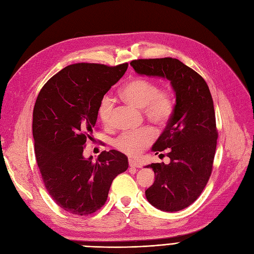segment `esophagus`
I'll use <instances>...</instances> for the list:
<instances>
[{
	"mask_svg": "<svg viewBox=\"0 0 254 254\" xmlns=\"http://www.w3.org/2000/svg\"><path fill=\"white\" fill-rule=\"evenodd\" d=\"M129 166L130 167H133V168H137V167H140V164L137 163V162H135L134 160L129 159Z\"/></svg>",
	"mask_w": 254,
	"mask_h": 254,
	"instance_id": "esophagus-1",
	"label": "esophagus"
}]
</instances>
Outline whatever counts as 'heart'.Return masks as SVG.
I'll use <instances>...</instances> for the list:
<instances>
[{"label":"heart","instance_id":"b5f03b06","mask_svg":"<svg viewBox=\"0 0 254 254\" xmlns=\"http://www.w3.org/2000/svg\"><path fill=\"white\" fill-rule=\"evenodd\" d=\"M123 102L132 105L143 111L145 118L159 127L167 125L175 112V97L173 92L159 89V84L146 77H133L128 80L120 92ZM97 114L103 124L108 125L112 115V101L105 96L99 103ZM155 130L144 127L139 131L124 132L113 141V146L119 151L129 157H137L153 142Z\"/></svg>","mask_w":254,"mask_h":254}]
</instances>
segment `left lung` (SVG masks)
<instances>
[{
    "instance_id": "obj_1",
    "label": "left lung",
    "mask_w": 254,
    "mask_h": 254,
    "mask_svg": "<svg viewBox=\"0 0 254 254\" xmlns=\"http://www.w3.org/2000/svg\"><path fill=\"white\" fill-rule=\"evenodd\" d=\"M130 65L137 74L171 80L176 93L173 118L152 146L156 155L166 149L171 162L147 165L156 178L145 190L146 198L161 211L186 209L200 196L213 170L218 132L210 89L176 58L136 59Z\"/></svg>"
}]
</instances>
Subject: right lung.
Returning <instances> with one entry per match:
<instances>
[{
  "mask_svg": "<svg viewBox=\"0 0 254 254\" xmlns=\"http://www.w3.org/2000/svg\"><path fill=\"white\" fill-rule=\"evenodd\" d=\"M128 64L67 65L41 89L33 112L35 153L49 194L61 209L86 216L105 204L113 179L128 168L118 150L83 157L92 140L104 95L125 74Z\"/></svg>",
  "mask_w": 254,
  "mask_h": 254,
  "instance_id": "1",
  "label": "right lung"
}]
</instances>
